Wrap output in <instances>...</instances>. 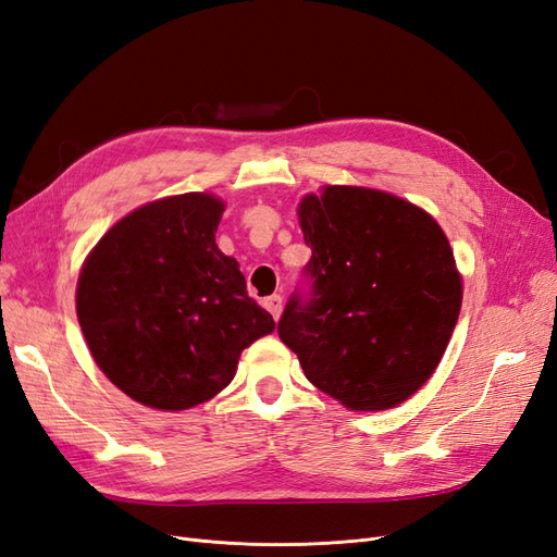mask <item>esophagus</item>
<instances>
[{
    "label": "esophagus",
    "instance_id": "obj_1",
    "mask_svg": "<svg viewBox=\"0 0 557 557\" xmlns=\"http://www.w3.org/2000/svg\"><path fill=\"white\" fill-rule=\"evenodd\" d=\"M262 306L270 310L272 313V318L274 320H278L281 318V310H283V299H281V295H272V297H267L264 301H262Z\"/></svg>",
    "mask_w": 557,
    "mask_h": 557
}]
</instances>
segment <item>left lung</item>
<instances>
[{"instance_id": "8db88e82", "label": "left lung", "mask_w": 557, "mask_h": 557, "mask_svg": "<svg viewBox=\"0 0 557 557\" xmlns=\"http://www.w3.org/2000/svg\"><path fill=\"white\" fill-rule=\"evenodd\" d=\"M313 251L310 293L287 301L278 336L306 380L351 411L403 405L436 370L461 308L446 233L393 194L326 185L299 203Z\"/></svg>"}]
</instances>
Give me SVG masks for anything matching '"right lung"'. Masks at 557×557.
<instances>
[{
    "label": "right lung",
    "mask_w": 557,
    "mask_h": 557,
    "mask_svg": "<svg viewBox=\"0 0 557 557\" xmlns=\"http://www.w3.org/2000/svg\"><path fill=\"white\" fill-rule=\"evenodd\" d=\"M224 203L181 194L111 226L84 260L77 320L107 380L144 407L183 411L235 376L239 354L274 331L214 233Z\"/></svg>",
    "instance_id": "obj_1"
}]
</instances>
